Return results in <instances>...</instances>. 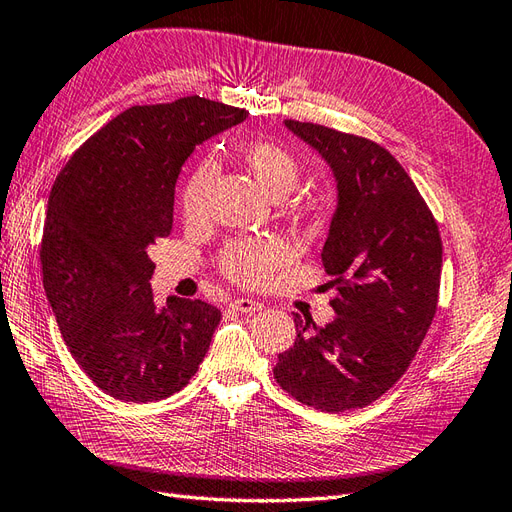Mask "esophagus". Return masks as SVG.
<instances>
[{
  "mask_svg": "<svg viewBox=\"0 0 512 512\" xmlns=\"http://www.w3.org/2000/svg\"><path fill=\"white\" fill-rule=\"evenodd\" d=\"M231 307L235 311H242V313H255V311H261V307H264V305H261L259 300H253V298H233Z\"/></svg>",
  "mask_w": 512,
  "mask_h": 512,
  "instance_id": "34e87169",
  "label": "esophagus"
}]
</instances>
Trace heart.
<instances>
[{
	"instance_id": "heart-1",
	"label": "heart",
	"mask_w": 512,
	"mask_h": 512,
	"mask_svg": "<svg viewBox=\"0 0 512 512\" xmlns=\"http://www.w3.org/2000/svg\"><path fill=\"white\" fill-rule=\"evenodd\" d=\"M242 164L253 175L261 192L272 199L290 194L300 179L298 157L274 142H251L242 149ZM214 177V164L205 162L190 175L181 194V209L186 218H199L205 205V194L209 181ZM285 261V248L274 240H242L227 246L222 255V270L231 279L259 285L264 283L272 270H277Z\"/></svg>"
}]
</instances>
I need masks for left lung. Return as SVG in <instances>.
Returning <instances> with one entry per match:
<instances>
[{"label":"left lung","mask_w":512,"mask_h":512,"mask_svg":"<svg viewBox=\"0 0 512 512\" xmlns=\"http://www.w3.org/2000/svg\"><path fill=\"white\" fill-rule=\"evenodd\" d=\"M285 127L333 170L337 207L322 266L337 294L326 326L296 313V342L279 355L274 378L318 411L363 409L398 383L435 318L439 227L381 144L292 119Z\"/></svg>","instance_id":"1"}]
</instances>
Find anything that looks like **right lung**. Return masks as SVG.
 Instances as JSON below:
<instances>
[{
    "label": "right lung",
    "mask_w": 512,
    "mask_h": 512,
    "mask_svg": "<svg viewBox=\"0 0 512 512\" xmlns=\"http://www.w3.org/2000/svg\"><path fill=\"white\" fill-rule=\"evenodd\" d=\"M246 116L203 97L134 106L88 138L51 188L45 294L77 365L116 400L173 396L207 355L220 309L175 296L157 307L147 251L173 229L175 183L196 144Z\"/></svg>",
    "instance_id": "obj_1"
}]
</instances>
